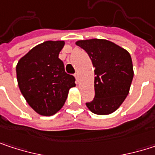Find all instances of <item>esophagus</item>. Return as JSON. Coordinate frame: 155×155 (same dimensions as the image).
<instances>
[{"instance_id": "obj_1", "label": "esophagus", "mask_w": 155, "mask_h": 155, "mask_svg": "<svg viewBox=\"0 0 155 155\" xmlns=\"http://www.w3.org/2000/svg\"><path fill=\"white\" fill-rule=\"evenodd\" d=\"M74 77H75V80H76V81H77V82H79V74H78L77 73H76V74H74Z\"/></svg>"}]
</instances>
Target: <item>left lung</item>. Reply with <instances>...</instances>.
I'll return each instance as SVG.
<instances>
[{"instance_id":"obj_1","label":"left lung","mask_w":155,"mask_h":155,"mask_svg":"<svg viewBox=\"0 0 155 155\" xmlns=\"http://www.w3.org/2000/svg\"><path fill=\"white\" fill-rule=\"evenodd\" d=\"M89 54L94 70L95 98L86 103L97 115H108L121 106L129 93L134 77L130 54L107 39H86L75 42Z\"/></svg>"}]
</instances>
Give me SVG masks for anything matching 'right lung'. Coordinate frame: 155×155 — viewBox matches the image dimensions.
I'll return each mask as SVG.
<instances>
[{"label": "right lung", "instance_id": "obj_1", "mask_svg": "<svg viewBox=\"0 0 155 155\" xmlns=\"http://www.w3.org/2000/svg\"><path fill=\"white\" fill-rule=\"evenodd\" d=\"M64 41H45L29 50L16 66L18 85L28 104L38 114L49 117L63 108L74 77L64 71L58 58Z\"/></svg>", "mask_w": 155, "mask_h": 155}]
</instances>
